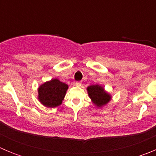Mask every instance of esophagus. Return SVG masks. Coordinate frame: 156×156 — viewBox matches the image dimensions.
Returning a JSON list of instances; mask_svg holds the SVG:
<instances>
[{
    "mask_svg": "<svg viewBox=\"0 0 156 156\" xmlns=\"http://www.w3.org/2000/svg\"><path fill=\"white\" fill-rule=\"evenodd\" d=\"M75 84H76V86H77V87H80L81 84H82V83H81L80 81H76Z\"/></svg>",
    "mask_w": 156,
    "mask_h": 156,
    "instance_id": "esophagus-1",
    "label": "esophagus"
}]
</instances>
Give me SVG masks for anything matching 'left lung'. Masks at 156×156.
Wrapping results in <instances>:
<instances>
[{
	"instance_id": "8db88e82",
	"label": "left lung",
	"mask_w": 156,
	"mask_h": 156,
	"mask_svg": "<svg viewBox=\"0 0 156 156\" xmlns=\"http://www.w3.org/2000/svg\"><path fill=\"white\" fill-rule=\"evenodd\" d=\"M87 90L92 102L97 107L101 108L105 105L112 98L111 95L105 90L104 87L98 84L87 87Z\"/></svg>"
}]
</instances>
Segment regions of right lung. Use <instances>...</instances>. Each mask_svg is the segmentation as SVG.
<instances>
[{"instance_id":"obj_1","label":"right lung","mask_w":156,"mask_h":156,"mask_svg":"<svg viewBox=\"0 0 156 156\" xmlns=\"http://www.w3.org/2000/svg\"><path fill=\"white\" fill-rule=\"evenodd\" d=\"M68 87V85L59 80L52 79L39 87L38 99L48 108L57 107L62 103Z\"/></svg>"}]
</instances>
